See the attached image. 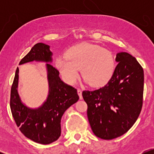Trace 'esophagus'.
<instances>
[{"label": "esophagus", "instance_id": "34e87169", "mask_svg": "<svg viewBox=\"0 0 154 154\" xmlns=\"http://www.w3.org/2000/svg\"><path fill=\"white\" fill-rule=\"evenodd\" d=\"M77 93H78V95H79V98H80V99H82V90L79 89V88H78V89H77Z\"/></svg>", "mask_w": 154, "mask_h": 154}]
</instances>
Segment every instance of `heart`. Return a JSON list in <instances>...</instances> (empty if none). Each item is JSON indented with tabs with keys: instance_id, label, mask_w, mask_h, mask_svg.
<instances>
[{
	"instance_id": "b5f03b06",
	"label": "heart",
	"mask_w": 154,
	"mask_h": 154,
	"mask_svg": "<svg viewBox=\"0 0 154 154\" xmlns=\"http://www.w3.org/2000/svg\"><path fill=\"white\" fill-rule=\"evenodd\" d=\"M56 66L63 78L74 84L79 78L80 69L85 82L101 87L110 80L115 70V59L110 51L99 45L81 43L70 48L66 56H59Z\"/></svg>"
}]
</instances>
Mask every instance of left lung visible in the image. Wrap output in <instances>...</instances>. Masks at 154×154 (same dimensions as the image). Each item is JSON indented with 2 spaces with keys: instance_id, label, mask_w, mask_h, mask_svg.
<instances>
[{
  "instance_id": "1",
  "label": "left lung",
  "mask_w": 154,
  "mask_h": 154,
  "mask_svg": "<svg viewBox=\"0 0 154 154\" xmlns=\"http://www.w3.org/2000/svg\"><path fill=\"white\" fill-rule=\"evenodd\" d=\"M114 73L103 88L84 91L88 118L95 136L111 140L124 135L138 118L143 106V69L126 52L116 54Z\"/></svg>"
}]
</instances>
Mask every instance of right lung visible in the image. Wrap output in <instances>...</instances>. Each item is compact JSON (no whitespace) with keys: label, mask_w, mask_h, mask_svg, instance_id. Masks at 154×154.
<instances>
[{"label":"right lung","mask_w":154,"mask_h":154,"mask_svg":"<svg viewBox=\"0 0 154 154\" xmlns=\"http://www.w3.org/2000/svg\"><path fill=\"white\" fill-rule=\"evenodd\" d=\"M52 55L49 45L39 43L19 62V65L33 61L47 63L49 91L46 100L41 106L30 109L21 100L17 91L18 67L11 90L10 107L16 124L25 137L43 145L59 139L63 113L79 100L77 89L63 82L59 77V72L48 63L52 62Z\"/></svg>","instance_id":"add662e5"}]
</instances>
